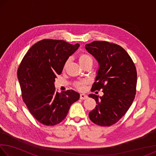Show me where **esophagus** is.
Returning a JSON list of instances; mask_svg holds the SVG:
<instances>
[{"instance_id":"obj_1","label":"esophagus","mask_w":156,"mask_h":156,"mask_svg":"<svg viewBox=\"0 0 156 156\" xmlns=\"http://www.w3.org/2000/svg\"><path fill=\"white\" fill-rule=\"evenodd\" d=\"M80 98L81 100H85L87 98V96L86 94H80Z\"/></svg>"}]
</instances>
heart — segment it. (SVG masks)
<instances>
[{
	"mask_svg": "<svg viewBox=\"0 0 156 156\" xmlns=\"http://www.w3.org/2000/svg\"><path fill=\"white\" fill-rule=\"evenodd\" d=\"M78 61L80 62V64L84 67V65H86L88 63L92 62L93 63V58H92L91 56H89V54H82L78 57ZM69 62V59H68L67 61L65 62V67L67 66V65ZM87 84L86 81H80L78 82V83H76V87L78 89L79 91H84L85 89V84Z\"/></svg>",
	"mask_w": 156,
	"mask_h": 156,
	"instance_id": "b5f03b06",
	"label": "heart"
}]
</instances>
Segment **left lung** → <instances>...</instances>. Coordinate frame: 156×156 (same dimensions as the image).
<instances>
[{
	"instance_id": "1",
	"label": "left lung",
	"mask_w": 156,
	"mask_h": 156,
	"mask_svg": "<svg viewBox=\"0 0 156 156\" xmlns=\"http://www.w3.org/2000/svg\"><path fill=\"white\" fill-rule=\"evenodd\" d=\"M85 49L98 62L91 91L102 89L103 96L89 94L97 105L89 117L96 125L109 126L127 112L135 98L137 72L135 65L125 49L106 41H94Z\"/></svg>"
}]
</instances>
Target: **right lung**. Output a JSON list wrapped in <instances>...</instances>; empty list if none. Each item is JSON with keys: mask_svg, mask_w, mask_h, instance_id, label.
Segmentation results:
<instances>
[{"mask_svg": "<svg viewBox=\"0 0 156 156\" xmlns=\"http://www.w3.org/2000/svg\"><path fill=\"white\" fill-rule=\"evenodd\" d=\"M80 44L61 40L44 39L28 50L18 69L23 101L39 122L54 126L65 119L80 94L73 90L59 94L54 86L69 57Z\"/></svg>", "mask_w": 156, "mask_h": 156, "instance_id": "obj_1", "label": "right lung"}]
</instances>
